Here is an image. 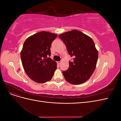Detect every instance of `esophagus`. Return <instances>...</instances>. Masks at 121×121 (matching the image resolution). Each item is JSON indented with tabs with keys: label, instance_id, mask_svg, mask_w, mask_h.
Instances as JSON below:
<instances>
[{
	"label": "esophagus",
	"instance_id": "obj_1",
	"mask_svg": "<svg viewBox=\"0 0 121 121\" xmlns=\"http://www.w3.org/2000/svg\"><path fill=\"white\" fill-rule=\"evenodd\" d=\"M61 61H57V63L58 65H60L61 64Z\"/></svg>",
	"mask_w": 121,
	"mask_h": 121
}]
</instances>
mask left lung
<instances>
[{
	"label": "left lung",
	"mask_w": 121,
	"mask_h": 121,
	"mask_svg": "<svg viewBox=\"0 0 121 121\" xmlns=\"http://www.w3.org/2000/svg\"><path fill=\"white\" fill-rule=\"evenodd\" d=\"M67 47L68 52L73 56L69 67L63 72L66 81L74 85L87 81L96 68L98 52L93 40L82 32L73 30L59 35Z\"/></svg>",
	"instance_id": "obj_1"
}]
</instances>
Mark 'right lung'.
<instances>
[{"mask_svg":"<svg viewBox=\"0 0 121 121\" xmlns=\"http://www.w3.org/2000/svg\"><path fill=\"white\" fill-rule=\"evenodd\" d=\"M57 35L41 31L29 37L24 43L21 58L26 73L33 81L44 83L52 79L57 64L50 56V47Z\"/></svg>","mask_w":121,"mask_h":121,"instance_id":"obj_1","label":"right lung"}]
</instances>
